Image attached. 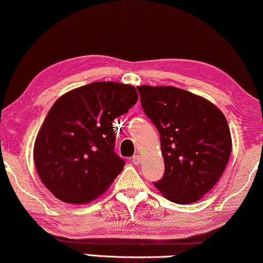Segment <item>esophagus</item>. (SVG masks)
Instances as JSON below:
<instances>
[{"instance_id":"34e87169","label":"esophagus","mask_w":263,"mask_h":263,"mask_svg":"<svg viewBox=\"0 0 263 263\" xmlns=\"http://www.w3.org/2000/svg\"><path fill=\"white\" fill-rule=\"evenodd\" d=\"M141 161H142V157L140 155H135L132 157V162H134L135 164H140Z\"/></svg>"}]
</instances>
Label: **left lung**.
Segmentation results:
<instances>
[{"label": "left lung", "mask_w": 263, "mask_h": 263, "mask_svg": "<svg viewBox=\"0 0 263 263\" xmlns=\"http://www.w3.org/2000/svg\"><path fill=\"white\" fill-rule=\"evenodd\" d=\"M144 114L161 136L164 176L153 183L168 200L198 201L218 183L231 153L224 114L209 100L174 86H137Z\"/></svg>", "instance_id": "1"}]
</instances>
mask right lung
Returning <instances> with one entry per match:
<instances>
[{"label": "right lung", "instance_id": "1", "mask_svg": "<svg viewBox=\"0 0 263 263\" xmlns=\"http://www.w3.org/2000/svg\"><path fill=\"white\" fill-rule=\"evenodd\" d=\"M137 100L135 86L99 81L54 102L33 148L38 176L54 197L85 204L106 192L125 165L114 152L112 121Z\"/></svg>", "mask_w": 263, "mask_h": 263}]
</instances>
